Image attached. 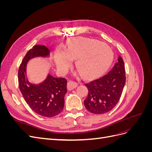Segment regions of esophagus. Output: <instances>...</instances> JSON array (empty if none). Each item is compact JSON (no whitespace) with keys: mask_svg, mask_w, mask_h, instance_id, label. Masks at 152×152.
Wrapping results in <instances>:
<instances>
[{"mask_svg":"<svg viewBox=\"0 0 152 152\" xmlns=\"http://www.w3.org/2000/svg\"><path fill=\"white\" fill-rule=\"evenodd\" d=\"M77 86V84L75 82L69 81L67 83V89L68 91H71L73 89L76 88Z\"/></svg>","mask_w":152,"mask_h":152,"instance_id":"obj_1","label":"esophagus"}]
</instances>
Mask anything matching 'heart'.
<instances>
[{
  "label": "heart",
  "mask_w": 152,
  "mask_h": 152,
  "mask_svg": "<svg viewBox=\"0 0 152 152\" xmlns=\"http://www.w3.org/2000/svg\"><path fill=\"white\" fill-rule=\"evenodd\" d=\"M113 53L108 46L99 40L79 39L68 45L66 50L59 49L55 55L58 70L65 73L75 60V66L86 78L103 74L113 60Z\"/></svg>",
  "instance_id": "obj_1"
}]
</instances>
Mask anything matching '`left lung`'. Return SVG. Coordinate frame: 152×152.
Wrapping results in <instances>:
<instances>
[{
  "label": "left lung",
  "instance_id": "obj_1",
  "mask_svg": "<svg viewBox=\"0 0 152 152\" xmlns=\"http://www.w3.org/2000/svg\"><path fill=\"white\" fill-rule=\"evenodd\" d=\"M125 83V66L119 56L117 63L107 74L85 84L89 91L84 102L85 107L94 114L111 111L120 99Z\"/></svg>",
  "mask_w": 152,
  "mask_h": 152
}]
</instances>
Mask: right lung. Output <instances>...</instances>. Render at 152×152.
<instances>
[{
    "label": "right lung",
    "instance_id": "right-lung-1",
    "mask_svg": "<svg viewBox=\"0 0 152 152\" xmlns=\"http://www.w3.org/2000/svg\"><path fill=\"white\" fill-rule=\"evenodd\" d=\"M50 51L45 45H36L26 53L18 70V83L26 103L37 114L53 117L61 113L65 104L64 97L67 92L65 78L54 77L48 74L39 84H32L26 77V65L30 59L47 57Z\"/></svg>",
    "mask_w": 152,
    "mask_h": 152
}]
</instances>
